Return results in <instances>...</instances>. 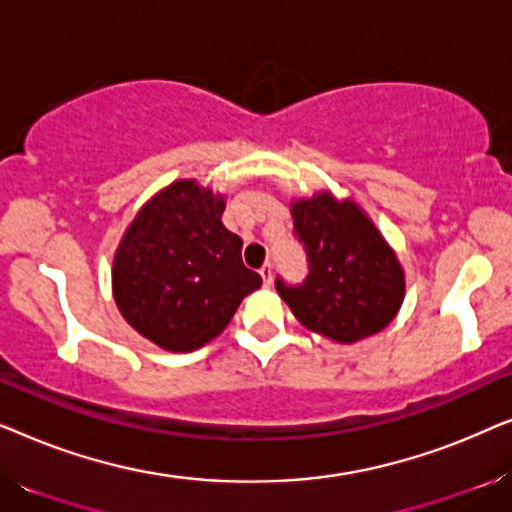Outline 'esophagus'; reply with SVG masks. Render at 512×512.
<instances>
[{
    "instance_id": "obj_1",
    "label": "esophagus",
    "mask_w": 512,
    "mask_h": 512,
    "mask_svg": "<svg viewBox=\"0 0 512 512\" xmlns=\"http://www.w3.org/2000/svg\"><path fill=\"white\" fill-rule=\"evenodd\" d=\"M258 275L263 277V284L265 286H272V265L270 263H265L261 270H258Z\"/></svg>"
}]
</instances>
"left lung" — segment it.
Here are the masks:
<instances>
[{
    "mask_svg": "<svg viewBox=\"0 0 512 512\" xmlns=\"http://www.w3.org/2000/svg\"><path fill=\"white\" fill-rule=\"evenodd\" d=\"M291 216L310 258L303 286L275 284L293 317L340 345L389 326L403 305L405 272L373 219L331 191L291 200Z\"/></svg>",
    "mask_w": 512,
    "mask_h": 512,
    "instance_id": "left-lung-1",
    "label": "left lung"
}]
</instances>
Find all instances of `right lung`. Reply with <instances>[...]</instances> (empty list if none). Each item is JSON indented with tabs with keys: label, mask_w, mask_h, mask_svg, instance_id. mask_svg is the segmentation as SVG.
<instances>
[{
	"label": "right lung",
	"mask_w": 512,
	"mask_h": 512,
	"mask_svg": "<svg viewBox=\"0 0 512 512\" xmlns=\"http://www.w3.org/2000/svg\"><path fill=\"white\" fill-rule=\"evenodd\" d=\"M226 195L195 179L160 188L125 228L111 291L123 319L165 352H193L230 324L263 284L242 240L221 223Z\"/></svg>",
	"instance_id": "1"
}]
</instances>
